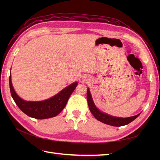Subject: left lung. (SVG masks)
Instances as JSON below:
<instances>
[{"label": "left lung", "instance_id": "left-lung-1", "mask_svg": "<svg viewBox=\"0 0 160 160\" xmlns=\"http://www.w3.org/2000/svg\"><path fill=\"white\" fill-rule=\"evenodd\" d=\"M87 99H88L89 110L91 113L93 115L94 117L98 121H100L101 122L109 125H112V126L120 127L123 126V125H128L129 123L133 122L134 119H136L140 115V113H139L136 115L132 116V117L123 118L119 117H114V116L110 115L106 113L103 112V111H100L95 106L89 88H88V93H87Z\"/></svg>", "mask_w": 160, "mask_h": 160}]
</instances>
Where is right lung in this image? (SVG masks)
I'll list each match as a JSON object with an SVG mask.
<instances>
[{
	"mask_svg": "<svg viewBox=\"0 0 160 160\" xmlns=\"http://www.w3.org/2000/svg\"><path fill=\"white\" fill-rule=\"evenodd\" d=\"M78 82H74L66 87L57 94L46 100L39 101H25L19 97L14 91L9 77V85L12 98L20 109L28 116L38 119L55 117L65 107L70 95L75 89Z\"/></svg>",
	"mask_w": 160,
	"mask_h": 160,
	"instance_id": "right-lung-1",
	"label": "right lung"
}]
</instances>
